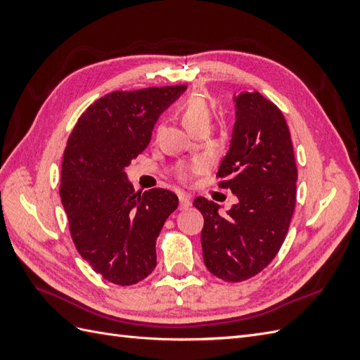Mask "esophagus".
I'll return each mask as SVG.
<instances>
[{
	"label": "esophagus",
	"instance_id": "1",
	"mask_svg": "<svg viewBox=\"0 0 360 360\" xmlns=\"http://www.w3.org/2000/svg\"><path fill=\"white\" fill-rule=\"evenodd\" d=\"M179 201H180V209L184 210V209H188V207H191L192 197L189 193H179Z\"/></svg>",
	"mask_w": 360,
	"mask_h": 360
}]
</instances>
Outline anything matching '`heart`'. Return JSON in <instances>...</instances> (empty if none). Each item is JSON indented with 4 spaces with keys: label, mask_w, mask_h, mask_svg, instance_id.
Masks as SVG:
<instances>
[{
    "label": "heart",
    "mask_w": 360,
    "mask_h": 360,
    "mask_svg": "<svg viewBox=\"0 0 360 360\" xmlns=\"http://www.w3.org/2000/svg\"><path fill=\"white\" fill-rule=\"evenodd\" d=\"M180 115L183 124L189 129V132H195L201 127H209L212 120V108L202 96L192 94L181 103ZM202 168L204 163L201 160H195L188 163V165H180L176 169V174L180 180H188L192 174L200 172Z\"/></svg>",
    "instance_id": "obj_1"
}]
</instances>
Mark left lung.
I'll return each instance as SVG.
<instances>
[{
  "mask_svg": "<svg viewBox=\"0 0 360 360\" xmlns=\"http://www.w3.org/2000/svg\"><path fill=\"white\" fill-rule=\"evenodd\" d=\"M236 123L219 183L238 200L226 214L202 197L193 205L204 216L202 258L210 274L226 282L255 276L275 258L296 205L297 168L290 130L279 108L258 91L233 96Z\"/></svg>",
  "mask_w": 360,
  "mask_h": 360,
  "instance_id": "8db88e82",
  "label": "left lung"
}]
</instances>
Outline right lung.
Masks as SVG:
<instances>
[{"instance_id":"right-lung-1","label":"right lung","mask_w":360,"mask_h":360,"mask_svg":"<svg viewBox=\"0 0 360 360\" xmlns=\"http://www.w3.org/2000/svg\"><path fill=\"white\" fill-rule=\"evenodd\" d=\"M186 85L112 91L76 123L63 156L60 197L79 255L117 285H134L156 267V240L177 209L171 191L135 192L126 167L143 153L160 114Z\"/></svg>"}]
</instances>
